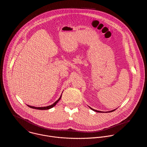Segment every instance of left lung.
Returning <instances> with one entry per match:
<instances>
[{
    "mask_svg": "<svg viewBox=\"0 0 147 147\" xmlns=\"http://www.w3.org/2000/svg\"><path fill=\"white\" fill-rule=\"evenodd\" d=\"M90 109H92V110H93L94 111H96V112H97V113H105V112H102V111H97V110H94V109H92L91 107H89ZM115 110H111V111H107V112H106V113H111V112H113V111H115Z\"/></svg>",
    "mask_w": 147,
    "mask_h": 147,
    "instance_id": "8db88e82",
    "label": "left lung"
}]
</instances>
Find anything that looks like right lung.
Returning a JSON list of instances; mask_svg holds the SVG:
<instances>
[{
	"label": "right lung",
	"instance_id": "1",
	"mask_svg": "<svg viewBox=\"0 0 147 147\" xmlns=\"http://www.w3.org/2000/svg\"><path fill=\"white\" fill-rule=\"evenodd\" d=\"M61 97H62V94H61V96H60V97L58 99V100H57L54 103H53V105H50V106H47V107H33V106H29V105H27L28 107H30V108H32V109H37V110H48V109H51V108H53V107H54L56 105H57V103L60 100V99H61Z\"/></svg>",
	"mask_w": 147,
	"mask_h": 147
}]
</instances>
